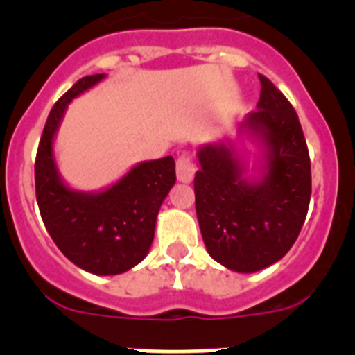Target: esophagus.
<instances>
[{"instance_id": "1", "label": "esophagus", "mask_w": 355, "mask_h": 355, "mask_svg": "<svg viewBox=\"0 0 355 355\" xmlns=\"http://www.w3.org/2000/svg\"><path fill=\"white\" fill-rule=\"evenodd\" d=\"M175 175H178V181H181V183H190L193 180V175H196L192 158L187 153H183L175 162Z\"/></svg>"}]
</instances>
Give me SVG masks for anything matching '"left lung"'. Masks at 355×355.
<instances>
[{
	"label": "left lung",
	"instance_id": "left-lung-1",
	"mask_svg": "<svg viewBox=\"0 0 355 355\" xmlns=\"http://www.w3.org/2000/svg\"><path fill=\"white\" fill-rule=\"evenodd\" d=\"M256 112L238 126L236 140L197 149L196 211L208 254L240 274L274 265L291 249L311 199V162L293 106L259 74ZM259 149L248 172L240 146Z\"/></svg>",
	"mask_w": 355,
	"mask_h": 355
}]
</instances>
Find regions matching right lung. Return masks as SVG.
<instances>
[{
    "label": "right lung",
    "instance_id": "right-lung-1",
    "mask_svg": "<svg viewBox=\"0 0 355 355\" xmlns=\"http://www.w3.org/2000/svg\"><path fill=\"white\" fill-rule=\"evenodd\" d=\"M105 78H81L51 108L37 150L35 192L44 225L65 258L90 274L117 275L149 252L159 206L175 183V163L172 156L140 162L97 192L65 183L55 158L56 131L72 99Z\"/></svg>",
    "mask_w": 355,
    "mask_h": 355
}]
</instances>
